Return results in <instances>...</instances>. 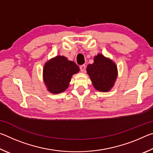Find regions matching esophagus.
I'll return each mask as SVG.
<instances>
[{
	"label": "esophagus",
	"instance_id": "1",
	"mask_svg": "<svg viewBox=\"0 0 153 153\" xmlns=\"http://www.w3.org/2000/svg\"><path fill=\"white\" fill-rule=\"evenodd\" d=\"M79 69H80V71L84 72L85 71V69H86V65H81L79 66Z\"/></svg>",
	"mask_w": 153,
	"mask_h": 153
}]
</instances>
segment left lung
<instances>
[{
    "label": "left lung",
    "mask_w": 153,
    "mask_h": 153,
    "mask_svg": "<svg viewBox=\"0 0 153 153\" xmlns=\"http://www.w3.org/2000/svg\"><path fill=\"white\" fill-rule=\"evenodd\" d=\"M93 86L98 91L107 92L113 87L117 76V67L110 59L98 54L94 59V63L87 67Z\"/></svg>",
    "instance_id": "1"
}]
</instances>
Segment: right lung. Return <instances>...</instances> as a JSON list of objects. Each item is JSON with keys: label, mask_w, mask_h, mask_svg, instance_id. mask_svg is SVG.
<instances>
[{"label": "right lung", "mask_w": 153, "mask_h": 153, "mask_svg": "<svg viewBox=\"0 0 153 153\" xmlns=\"http://www.w3.org/2000/svg\"><path fill=\"white\" fill-rule=\"evenodd\" d=\"M79 67L63 56H57L48 61L44 67L43 76L46 87L52 93H61L65 90L72 75L79 71Z\"/></svg>", "instance_id": "right-lung-1"}]
</instances>
